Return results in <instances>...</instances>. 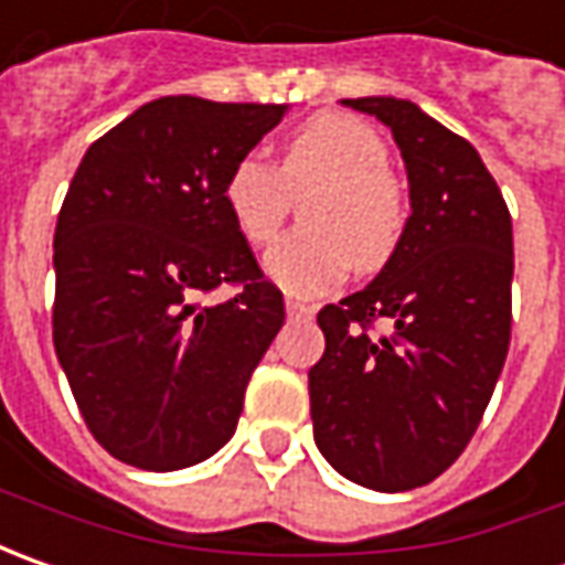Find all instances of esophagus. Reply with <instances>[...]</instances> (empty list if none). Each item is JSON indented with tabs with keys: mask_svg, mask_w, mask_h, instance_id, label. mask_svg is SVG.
<instances>
[{
	"mask_svg": "<svg viewBox=\"0 0 565 565\" xmlns=\"http://www.w3.org/2000/svg\"><path fill=\"white\" fill-rule=\"evenodd\" d=\"M284 306H287V316H290V319H312V312H316L312 306L294 300V297H287V302H284Z\"/></svg>",
	"mask_w": 565,
	"mask_h": 565,
	"instance_id": "1",
	"label": "esophagus"
}]
</instances>
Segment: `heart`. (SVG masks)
Returning <instances> with one entry per match:
<instances>
[{"mask_svg":"<svg viewBox=\"0 0 565 565\" xmlns=\"http://www.w3.org/2000/svg\"><path fill=\"white\" fill-rule=\"evenodd\" d=\"M319 186L302 222L268 249L265 271L294 297H316L360 271H379L397 253L409 205L391 174V149L379 130L350 115H316L287 137L281 162L246 152L227 168L222 203L246 244H271L294 193Z\"/></svg>","mask_w":565,"mask_h":565,"instance_id":"obj_1","label":"heart"}]
</instances>
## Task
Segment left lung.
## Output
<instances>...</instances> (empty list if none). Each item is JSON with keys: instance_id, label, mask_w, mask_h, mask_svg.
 I'll list each match as a JSON object with an SVG mask.
<instances>
[{"instance_id": "1", "label": "left lung", "mask_w": 565, "mask_h": 565, "mask_svg": "<svg viewBox=\"0 0 565 565\" xmlns=\"http://www.w3.org/2000/svg\"><path fill=\"white\" fill-rule=\"evenodd\" d=\"M343 106L391 127L413 215L379 278L319 312L312 431L343 478L394 494L450 469L488 409L510 350L513 222L476 147L416 103Z\"/></svg>"}]
</instances>
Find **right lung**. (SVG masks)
<instances>
[{
	"label": "right lung",
	"mask_w": 565,
	"mask_h": 565,
	"mask_svg": "<svg viewBox=\"0 0 565 565\" xmlns=\"http://www.w3.org/2000/svg\"><path fill=\"white\" fill-rule=\"evenodd\" d=\"M287 106L162 96L99 137L55 224L52 343L89 435L147 472L231 440L284 297L222 203L227 168ZM231 282V301L203 292Z\"/></svg>",
	"instance_id": "obj_1"
}]
</instances>
